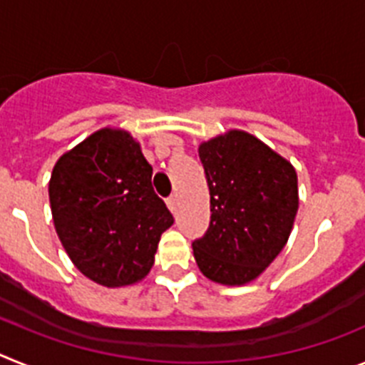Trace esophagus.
Segmentation results:
<instances>
[{
    "label": "esophagus",
    "mask_w": 365,
    "mask_h": 365,
    "mask_svg": "<svg viewBox=\"0 0 365 365\" xmlns=\"http://www.w3.org/2000/svg\"><path fill=\"white\" fill-rule=\"evenodd\" d=\"M166 205H168V208H170V210H172V212L177 210V195H175V193H173V195H170V197L166 199Z\"/></svg>",
    "instance_id": "1"
}]
</instances>
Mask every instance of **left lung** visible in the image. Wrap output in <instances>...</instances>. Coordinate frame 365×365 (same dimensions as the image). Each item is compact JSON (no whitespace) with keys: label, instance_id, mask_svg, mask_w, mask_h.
I'll return each instance as SVG.
<instances>
[{"label":"left lung","instance_id":"obj_1","mask_svg":"<svg viewBox=\"0 0 365 365\" xmlns=\"http://www.w3.org/2000/svg\"><path fill=\"white\" fill-rule=\"evenodd\" d=\"M210 190V227L192 243L206 278L222 285L252 282L282 252L298 212L291 163L245 131L199 146Z\"/></svg>","mask_w":365,"mask_h":365}]
</instances>
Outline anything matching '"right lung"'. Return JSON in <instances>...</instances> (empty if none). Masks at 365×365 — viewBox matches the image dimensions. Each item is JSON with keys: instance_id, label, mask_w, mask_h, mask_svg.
<instances>
[{"instance_id": "1", "label": "right lung", "mask_w": 365, "mask_h": 365, "mask_svg": "<svg viewBox=\"0 0 365 365\" xmlns=\"http://www.w3.org/2000/svg\"><path fill=\"white\" fill-rule=\"evenodd\" d=\"M153 168L130 133L100 130L60 157L49 199L56 234L74 267L104 287L150 272L173 215L151 186Z\"/></svg>"}]
</instances>
